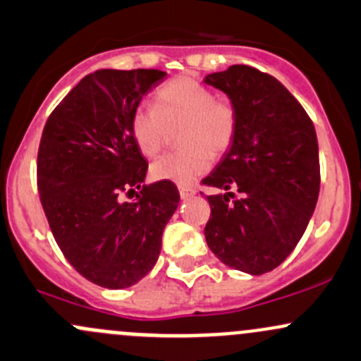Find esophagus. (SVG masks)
<instances>
[{
    "mask_svg": "<svg viewBox=\"0 0 361 361\" xmlns=\"http://www.w3.org/2000/svg\"><path fill=\"white\" fill-rule=\"evenodd\" d=\"M178 190H180L181 199H190V197H193L197 193L195 188L190 187V185H180V187H178Z\"/></svg>",
    "mask_w": 361,
    "mask_h": 361,
    "instance_id": "esophagus-1",
    "label": "esophagus"
}]
</instances>
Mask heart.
<instances>
[{"label": "heart", "mask_w": 361, "mask_h": 361, "mask_svg": "<svg viewBox=\"0 0 361 361\" xmlns=\"http://www.w3.org/2000/svg\"><path fill=\"white\" fill-rule=\"evenodd\" d=\"M130 128L145 157H155L168 143L171 130L181 128L178 142L183 149L157 159L150 173L155 180L185 185L211 168L212 155L219 157L233 145L238 112L206 85L181 75L157 91L155 107L143 104L135 109Z\"/></svg>", "instance_id": "heart-1"}]
</instances>
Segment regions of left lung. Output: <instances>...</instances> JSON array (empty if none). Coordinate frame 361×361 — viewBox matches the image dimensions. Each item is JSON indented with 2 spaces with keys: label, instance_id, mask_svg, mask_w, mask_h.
<instances>
[{
  "label": "left lung",
  "instance_id": "obj_1",
  "mask_svg": "<svg viewBox=\"0 0 361 361\" xmlns=\"http://www.w3.org/2000/svg\"><path fill=\"white\" fill-rule=\"evenodd\" d=\"M206 82L228 94L238 131L202 180L218 190L207 195L211 216L204 235L223 263L261 275L294 250L317 206V133L302 105L267 72L231 66L206 75Z\"/></svg>",
  "mask_w": 361,
  "mask_h": 361
}]
</instances>
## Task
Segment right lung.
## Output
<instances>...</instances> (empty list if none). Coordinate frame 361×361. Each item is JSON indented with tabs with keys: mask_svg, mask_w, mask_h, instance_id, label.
Returning <instances> with one entry per match:
<instances>
[{
	"mask_svg": "<svg viewBox=\"0 0 361 361\" xmlns=\"http://www.w3.org/2000/svg\"><path fill=\"white\" fill-rule=\"evenodd\" d=\"M166 72L100 69L50 114L37 150V190L48 225L79 275L107 289L135 286L154 268L176 211L173 181L143 185L149 162L131 116ZM136 188L140 194L126 201Z\"/></svg>",
	"mask_w": 361,
	"mask_h": 361,
	"instance_id": "obj_1",
	"label": "right lung"
}]
</instances>
